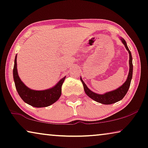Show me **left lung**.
<instances>
[{
	"label": "left lung",
	"instance_id": "8db88e82",
	"mask_svg": "<svg viewBox=\"0 0 148 148\" xmlns=\"http://www.w3.org/2000/svg\"><path fill=\"white\" fill-rule=\"evenodd\" d=\"M121 40H122V43L124 45L125 48H126L127 51H128L129 54H130L129 74H128V76H127L126 81L125 82V83L123 84L122 86L118 88V89L116 90H114V91H112V92H108V93H106L104 94H98L94 93L93 92H92L90 89H88V88L86 86V85L85 84L83 80H82V78H80L83 84L84 89V91L86 92V94H87V96H89L90 98L92 99V100L96 101L97 102L103 103V104H112V103H116L117 102H118V101L122 100L123 97L125 96L127 91H128L130 86L131 80L132 78V73H133V64H132V54H131V52L130 51L128 47H127V44L125 42V40L123 38H122Z\"/></svg>",
	"mask_w": 148,
	"mask_h": 148
}]
</instances>
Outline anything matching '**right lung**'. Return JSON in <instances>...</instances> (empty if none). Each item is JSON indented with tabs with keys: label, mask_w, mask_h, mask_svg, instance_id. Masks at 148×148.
<instances>
[{
	"label": "right lung",
	"mask_w": 148,
	"mask_h": 148,
	"mask_svg": "<svg viewBox=\"0 0 148 148\" xmlns=\"http://www.w3.org/2000/svg\"><path fill=\"white\" fill-rule=\"evenodd\" d=\"M16 66V56L13 68V78L18 93L24 102L33 107L42 108L50 106L58 100L61 96L62 86L65 80V77L61 79L55 86L50 89L37 91L30 89L24 84L18 75Z\"/></svg>",
	"instance_id": "1"
}]
</instances>
